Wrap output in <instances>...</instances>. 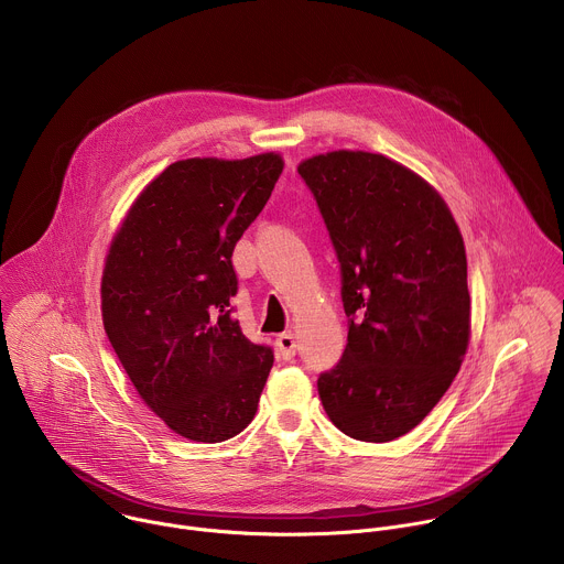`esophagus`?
I'll use <instances>...</instances> for the list:
<instances>
[{"label": "esophagus", "instance_id": "esophagus-1", "mask_svg": "<svg viewBox=\"0 0 564 564\" xmlns=\"http://www.w3.org/2000/svg\"><path fill=\"white\" fill-rule=\"evenodd\" d=\"M276 350L283 359H292L296 355V337L292 333H283L276 337Z\"/></svg>", "mask_w": 564, "mask_h": 564}]
</instances>
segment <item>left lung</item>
Returning a JSON list of instances; mask_svg holds the SVG:
<instances>
[{
    "instance_id": "obj_1",
    "label": "left lung",
    "mask_w": 564,
    "mask_h": 564,
    "mask_svg": "<svg viewBox=\"0 0 564 564\" xmlns=\"http://www.w3.org/2000/svg\"><path fill=\"white\" fill-rule=\"evenodd\" d=\"M299 174L330 231L348 316L321 404L348 437L392 442L435 409L468 348L459 227L435 187L381 153H318Z\"/></svg>"
}]
</instances>
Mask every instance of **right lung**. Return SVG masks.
I'll use <instances>...</instances> for the list:
<instances>
[{
    "label": "right lung",
    "instance_id": "add662e5",
    "mask_svg": "<svg viewBox=\"0 0 564 564\" xmlns=\"http://www.w3.org/2000/svg\"><path fill=\"white\" fill-rule=\"evenodd\" d=\"M283 158H187L129 207L102 272L107 337L144 404L192 442L257 415L274 352L240 333L231 252L265 207Z\"/></svg>",
    "mask_w": 564,
    "mask_h": 564
}]
</instances>
